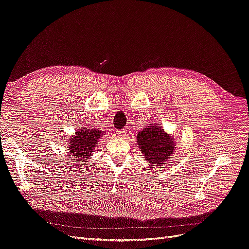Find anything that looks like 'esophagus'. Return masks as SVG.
<instances>
[{"label":"esophagus","mask_w":249,"mask_h":249,"mask_svg":"<svg viewBox=\"0 0 249 249\" xmlns=\"http://www.w3.org/2000/svg\"><path fill=\"white\" fill-rule=\"evenodd\" d=\"M126 130H124V129H123V130H117V134H119V135H120V136H126Z\"/></svg>","instance_id":"obj_1"}]
</instances>
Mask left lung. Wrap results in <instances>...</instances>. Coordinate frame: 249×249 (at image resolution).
<instances>
[{
    "label": "left lung",
    "instance_id": "8db88e82",
    "mask_svg": "<svg viewBox=\"0 0 249 249\" xmlns=\"http://www.w3.org/2000/svg\"><path fill=\"white\" fill-rule=\"evenodd\" d=\"M137 142L144 158L155 166L166 163L175 148L173 139L157 125L138 132Z\"/></svg>",
    "mask_w": 249,
    "mask_h": 249
}]
</instances>
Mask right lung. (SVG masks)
<instances>
[{
    "instance_id": "1",
    "label": "right lung",
    "mask_w": 249,
    "mask_h": 249,
    "mask_svg": "<svg viewBox=\"0 0 249 249\" xmlns=\"http://www.w3.org/2000/svg\"><path fill=\"white\" fill-rule=\"evenodd\" d=\"M102 135V131L99 129H89L82 128L75 133L72 137L70 144V151L73 158H76L77 160L83 161L89 159L93 154L99 138Z\"/></svg>"
}]
</instances>
